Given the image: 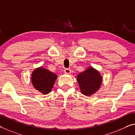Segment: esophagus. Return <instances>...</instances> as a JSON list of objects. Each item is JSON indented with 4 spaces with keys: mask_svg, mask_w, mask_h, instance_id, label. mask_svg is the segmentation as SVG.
Segmentation results:
<instances>
[{
    "mask_svg": "<svg viewBox=\"0 0 135 135\" xmlns=\"http://www.w3.org/2000/svg\"><path fill=\"white\" fill-rule=\"evenodd\" d=\"M64 72H65V73L66 74H70L71 73V70H70V68H65V69L64 70Z\"/></svg>",
    "mask_w": 135,
    "mask_h": 135,
    "instance_id": "esophagus-1",
    "label": "esophagus"
}]
</instances>
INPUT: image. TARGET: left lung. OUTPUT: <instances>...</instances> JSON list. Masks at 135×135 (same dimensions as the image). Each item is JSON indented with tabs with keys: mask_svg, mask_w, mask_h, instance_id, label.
Segmentation results:
<instances>
[{
	"mask_svg": "<svg viewBox=\"0 0 135 135\" xmlns=\"http://www.w3.org/2000/svg\"><path fill=\"white\" fill-rule=\"evenodd\" d=\"M77 80L81 93L85 96H90L99 90L102 83V77L99 71L93 67L79 73Z\"/></svg>",
	"mask_w": 135,
	"mask_h": 135,
	"instance_id": "8db88e82",
	"label": "left lung"
}]
</instances>
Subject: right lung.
I'll return each mask as SVG.
<instances>
[{
	"instance_id": "obj_1",
	"label": "right lung",
	"mask_w": 135,
	"mask_h": 135,
	"mask_svg": "<svg viewBox=\"0 0 135 135\" xmlns=\"http://www.w3.org/2000/svg\"><path fill=\"white\" fill-rule=\"evenodd\" d=\"M57 76L45 68L39 67L34 70L31 75L32 84L38 91L44 94L49 93Z\"/></svg>"
}]
</instances>
